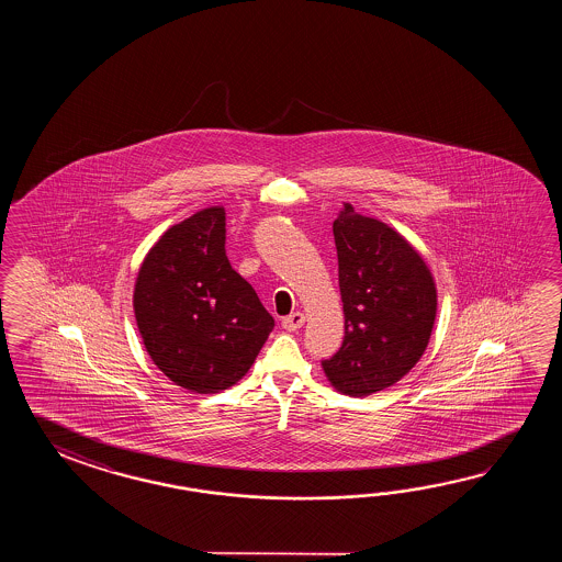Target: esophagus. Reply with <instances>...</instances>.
I'll use <instances>...</instances> for the list:
<instances>
[{"label":"esophagus","instance_id":"1","mask_svg":"<svg viewBox=\"0 0 562 562\" xmlns=\"http://www.w3.org/2000/svg\"><path fill=\"white\" fill-rule=\"evenodd\" d=\"M281 323H283V327H285L286 331H297L299 327H303V323H305V315H303L301 311H295V313L283 317V322Z\"/></svg>","mask_w":562,"mask_h":562}]
</instances>
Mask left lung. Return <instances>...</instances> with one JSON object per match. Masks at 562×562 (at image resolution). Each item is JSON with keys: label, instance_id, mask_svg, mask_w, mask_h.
Masks as SVG:
<instances>
[{"label": "left lung", "instance_id": "obj_1", "mask_svg": "<svg viewBox=\"0 0 562 562\" xmlns=\"http://www.w3.org/2000/svg\"><path fill=\"white\" fill-rule=\"evenodd\" d=\"M346 335L327 380L346 395L400 382L424 356L436 322V283L419 252L394 228L344 204L334 221Z\"/></svg>", "mask_w": 562, "mask_h": 562}]
</instances>
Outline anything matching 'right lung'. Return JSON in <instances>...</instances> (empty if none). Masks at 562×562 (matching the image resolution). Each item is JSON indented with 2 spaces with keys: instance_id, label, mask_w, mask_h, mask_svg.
Wrapping results in <instances>:
<instances>
[{
  "instance_id": "right-lung-1",
  "label": "right lung",
  "mask_w": 562,
  "mask_h": 562,
  "mask_svg": "<svg viewBox=\"0 0 562 562\" xmlns=\"http://www.w3.org/2000/svg\"><path fill=\"white\" fill-rule=\"evenodd\" d=\"M225 209L168 228L144 257L134 315L144 347L170 382L216 394L251 370L276 319L225 252Z\"/></svg>"
}]
</instances>
